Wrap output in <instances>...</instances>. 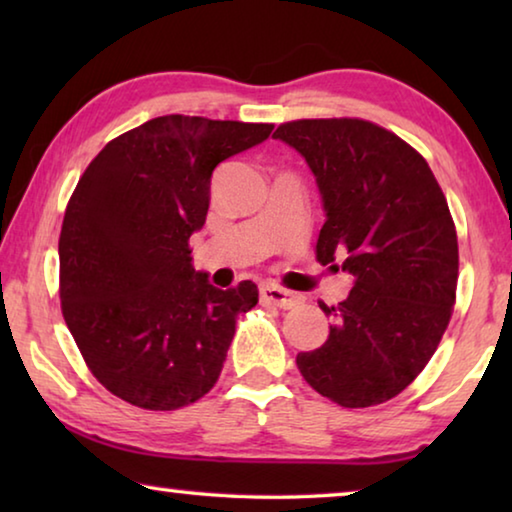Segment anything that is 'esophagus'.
<instances>
[{
	"label": "esophagus",
	"instance_id": "esophagus-1",
	"mask_svg": "<svg viewBox=\"0 0 512 512\" xmlns=\"http://www.w3.org/2000/svg\"><path fill=\"white\" fill-rule=\"evenodd\" d=\"M259 296H262V300L268 302V305H275L280 309H291L300 302L298 293L287 291L282 287H275V284H262V289H259Z\"/></svg>",
	"mask_w": 512,
	"mask_h": 512
}]
</instances>
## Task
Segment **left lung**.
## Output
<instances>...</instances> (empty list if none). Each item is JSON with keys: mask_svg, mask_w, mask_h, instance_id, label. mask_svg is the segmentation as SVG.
Masks as SVG:
<instances>
[{"mask_svg": "<svg viewBox=\"0 0 512 512\" xmlns=\"http://www.w3.org/2000/svg\"><path fill=\"white\" fill-rule=\"evenodd\" d=\"M275 140L314 173L325 223L316 257L352 275L327 341L296 357L323 397L363 409L391 400L420 375L452 318L458 241L427 160L395 133L363 119H300Z\"/></svg>", "mask_w": 512, "mask_h": 512, "instance_id": "obj_1", "label": "left lung"}]
</instances>
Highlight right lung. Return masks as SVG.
<instances>
[{
    "label": "right lung",
    "mask_w": 512,
    "mask_h": 512,
    "mask_svg": "<svg viewBox=\"0 0 512 512\" xmlns=\"http://www.w3.org/2000/svg\"><path fill=\"white\" fill-rule=\"evenodd\" d=\"M273 124L155 117L103 146L60 230V305L85 363L121 400L173 411L221 375L250 280L221 291L194 271L216 164L262 144Z\"/></svg>",
    "instance_id": "obj_1"
}]
</instances>
